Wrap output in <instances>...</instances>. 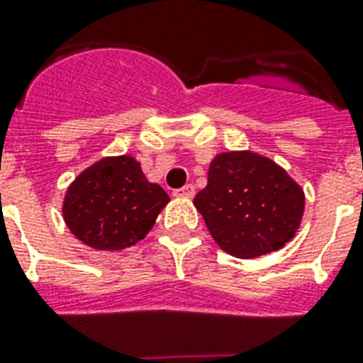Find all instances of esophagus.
Masks as SVG:
<instances>
[{"label": "esophagus", "mask_w": 363, "mask_h": 363, "mask_svg": "<svg viewBox=\"0 0 363 363\" xmlns=\"http://www.w3.org/2000/svg\"><path fill=\"white\" fill-rule=\"evenodd\" d=\"M194 194H196V188H194V184H186V186L173 190V196L175 197H194Z\"/></svg>", "instance_id": "34e87169"}]
</instances>
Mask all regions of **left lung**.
Masks as SVG:
<instances>
[{"label": "left lung", "instance_id": "left-lung-1", "mask_svg": "<svg viewBox=\"0 0 363 363\" xmlns=\"http://www.w3.org/2000/svg\"><path fill=\"white\" fill-rule=\"evenodd\" d=\"M212 238L231 255L250 259L279 250L298 229L304 191L272 160L223 152L194 197Z\"/></svg>", "mask_w": 363, "mask_h": 363}]
</instances>
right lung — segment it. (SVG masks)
<instances>
[{
  "label": "right lung",
  "mask_w": 363,
  "mask_h": 363,
  "mask_svg": "<svg viewBox=\"0 0 363 363\" xmlns=\"http://www.w3.org/2000/svg\"><path fill=\"white\" fill-rule=\"evenodd\" d=\"M169 196L151 184L130 156L104 158L70 184L63 216L95 250H123L145 237Z\"/></svg>",
  "instance_id": "right-lung-1"
}]
</instances>
